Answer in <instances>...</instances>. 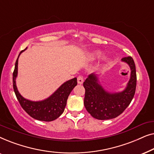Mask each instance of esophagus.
Wrapping results in <instances>:
<instances>
[{
    "instance_id": "obj_1",
    "label": "esophagus",
    "mask_w": 154,
    "mask_h": 154,
    "mask_svg": "<svg viewBox=\"0 0 154 154\" xmlns=\"http://www.w3.org/2000/svg\"><path fill=\"white\" fill-rule=\"evenodd\" d=\"M77 81H78V83L80 84V85L83 84V81H84L83 76H81V75H79V76L78 77V79H77Z\"/></svg>"
}]
</instances>
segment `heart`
<instances>
[{
    "label": "heart",
    "mask_w": 154,
    "mask_h": 154,
    "mask_svg": "<svg viewBox=\"0 0 154 154\" xmlns=\"http://www.w3.org/2000/svg\"><path fill=\"white\" fill-rule=\"evenodd\" d=\"M102 54H103V52L102 51H100V50H97V51H94V52H92L90 57H91V58L92 59H96V58L100 57Z\"/></svg>",
    "instance_id": "heart-1"
}]
</instances>
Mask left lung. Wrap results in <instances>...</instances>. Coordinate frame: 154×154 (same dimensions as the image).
<instances>
[{"mask_svg": "<svg viewBox=\"0 0 154 154\" xmlns=\"http://www.w3.org/2000/svg\"><path fill=\"white\" fill-rule=\"evenodd\" d=\"M130 68V78L123 91L109 92L104 90L99 81L97 75H88L83 86L85 89L84 105L88 112L94 119L109 120L119 116L129 106L135 93L137 85L136 68L131 57L121 60Z\"/></svg>", "mask_w": 154, "mask_h": 154, "instance_id": "8db88e82", "label": "left lung"}]
</instances>
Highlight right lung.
Masks as SVG:
<instances>
[{
	"mask_svg": "<svg viewBox=\"0 0 154 154\" xmlns=\"http://www.w3.org/2000/svg\"><path fill=\"white\" fill-rule=\"evenodd\" d=\"M26 50V48L20 52L15 62L12 76L14 93L21 106L30 116L42 121H54L64 112L69 94L77 85V79L74 78L66 81L52 95L45 100L37 102L26 100L21 95L16 85V78L18 73V59L22 52Z\"/></svg>",
	"mask_w": 154,
	"mask_h": 154,
	"instance_id": "obj_1",
	"label": "right lung"
}]
</instances>
